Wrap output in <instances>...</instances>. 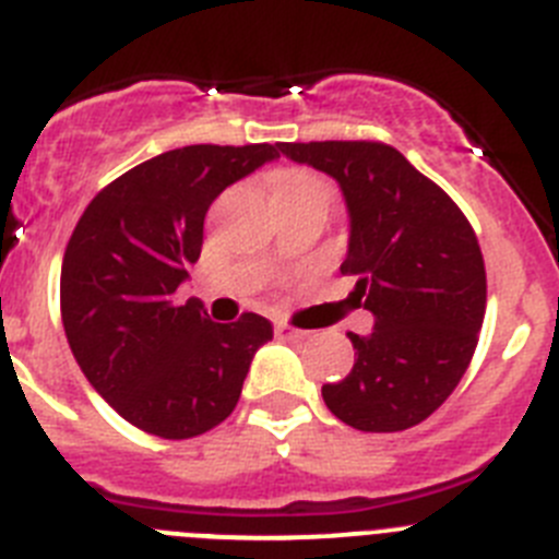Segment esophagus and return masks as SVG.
Instances as JSON below:
<instances>
[{
    "label": "esophagus",
    "mask_w": 559,
    "mask_h": 559,
    "mask_svg": "<svg viewBox=\"0 0 559 559\" xmlns=\"http://www.w3.org/2000/svg\"><path fill=\"white\" fill-rule=\"evenodd\" d=\"M275 334L281 336V340H306V336H309V331H304V329H292L289 323H275Z\"/></svg>",
    "instance_id": "obj_1"
}]
</instances>
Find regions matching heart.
<instances>
[{
	"label": "heart",
	"mask_w": 559,
	"mask_h": 559,
	"mask_svg": "<svg viewBox=\"0 0 559 559\" xmlns=\"http://www.w3.org/2000/svg\"><path fill=\"white\" fill-rule=\"evenodd\" d=\"M273 200L281 203H320L329 209L334 203V186L314 169L289 167L275 173L273 178Z\"/></svg>",
	"instance_id": "1"
}]
</instances>
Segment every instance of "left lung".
I'll return each mask as SVG.
<instances>
[{"instance_id":"obj_1","label":"left lung","mask_w":559,"mask_h":559,"mask_svg":"<svg viewBox=\"0 0 559 559\" xmlns=\"http://www.w3.org/2000/svg\"><path fill=\"white\" fill-rule=\"evenodd\" d=\"M340 183L350 239L340 273L373 314V334L350 331L354 370L323 384V401L359 431H404L449 399L474 359L487 304L476 234L435 180L381 142L278 144Z\"/></svg>"}]
</instances>
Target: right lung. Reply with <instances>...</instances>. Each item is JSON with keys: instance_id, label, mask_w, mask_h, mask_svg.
I'll list each match as a JSON object with an SVG mask.
<instances>
[{"instance_id": "1", "label": "right lung", "mask_w": 559, "mask_h": 559, "mask_svg": "<svg viewBox=\"0 0 559 559\" xmlns=\"http://www.w3.org/2000/svg\"><path fill=\"white\" fill-rule=\"evenodd\" d=\"M278 144H192L144 160L83 211L60 267V317L88 384L147 435L189 440L234 412L273 325L214 323L178 286L200 259L205 211Z\"/></svg>"}]
</instances>
